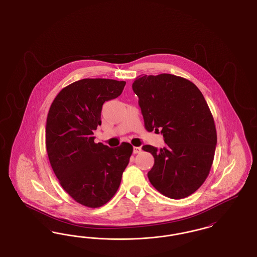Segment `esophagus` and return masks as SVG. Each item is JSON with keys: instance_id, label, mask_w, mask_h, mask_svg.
Wrapping results in <instances>:
<instances>
[{"instance_id": "34e87169", "label": "esophagus", "mask_w": 257, "mask_h": 257, "mask_svg": "<svg viewBox=\"0 0 257 257\" xmlns=\"http://www.w3.org/2000/svg\"><path fill=\"white\" fill-rule=\"evenodd\" d=\"M141 151H142V148H141V147H133V153H134V154H138V153H140Z\"/></svg>"}]
</instances>
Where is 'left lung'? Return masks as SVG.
Listing matches in <instances>:
<instances>
[{
  "label": "left lung",
  "instance_id": "obj_1",
  "mask_svg": "<svg viewBox=\"0 0 257 257\" xmlns=\"http://www.w3.org/2000/svg\"><path fill=\"white\" fill-rule=\"evenodd\" d=\"M147 131H161L166 147L144 146L154 157L147 176L162 195L180 199L194 194L211 170L217 131L201 91L171 74L139 76L133 83Z\"/></svg>",
  "mask_w": 257,
  "mask_h": 257
}]
</instances>
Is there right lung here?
<instances>
[{
  "label": "right lung",
  "mask_w": 257,
  "mask_h": 257,
  "mask_svg": "<svg viewBox=\"0 0 257 257\" xmlns=\"http://www.w3.org/2000/svg\"><path fill=\"white\" fill-rule=\"evenodd\" d=\"M125 84L83 79L62 88L50 107L46 149L51 167L64 191L86 207H101L115 195L133 152L128 143L110 148L95 144L93 137L103 104L118 97Z\"/></svg>",
  "instance_id": "1"
}]
</instances>
